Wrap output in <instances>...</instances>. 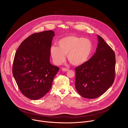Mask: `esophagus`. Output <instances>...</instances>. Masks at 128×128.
Returning a JSON list of instances; mask_svg holds the SVG:
<instances>
[{
    "mask_svg": "<svg viewBox=\"0 0 128 128\" xmlns=\"http://www.w3.org/2000/svg\"><path fill=\"white\" fill-rule=\"evenodd\" d=\"M68 69L67 68H65V67H63L62 68V70L63 71H68Z\"/></svg>",
    "mask_w": 128,
    "mask_h": 128,
    "instance_id": "obj_1",
    "label": "esophagus"
}]
</instances>
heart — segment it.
I'll use <instances>...</instances> for the list:
<instances>
[{"label":"heart","mask_w":128,"mask_h":128,"mask_svg":"<svg viewBox=\"0 0 128 128\" xmlns=\"http://www.w3.org/2000/svg\"><path fill=\"white\" fill-rule=\"evenodd\" d=\"M58 44L52 46L50 54L54 63L59 65L65 59V54L68 61L74 66L85 63L92 54L93 45L90 40L75 35H69L60 39Z\"/></svg>","instance_id":"b5f03b06"}]
</instances>
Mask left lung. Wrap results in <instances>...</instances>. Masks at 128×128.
<instances>
[{
    "mask_svg": "<svg viewBox=\"0 0 128 128\" xmlns=\"http://www.w3.org/2000/svg\"><path fill=\"white\" fill-rule=\"evenodd\" d=\"M95 54L85 63L76 67L75 86L82 97L95 99L103 95L115 78L114 52L100 36Z\"/></svg>",
    "mask_w": 128,
    "mask_h": 128,
    "instance_id": "8db88e82",
    "label": "left lung"
}]
</instances>
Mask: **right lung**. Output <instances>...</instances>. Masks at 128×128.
<instances>
[{
  "label": "right lung",
  "instance_id": "add662e5",
  "mask_svg": "<svg viewBox=\"0 0 128 128\" xmlns=\"http://www.w3.org/2000/svg\"><path fill=\"white\" fill-rule=\"evenodd\" d=\"M54 32L52 30L33 33L16 50L12 74L21 92L31 100L43 97L52 88L59 70L50 63V48Z\"/></svg>",
  "mask_w": 128,
  "mask_h": 128
}]
</instances>
